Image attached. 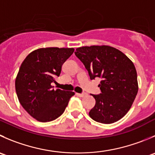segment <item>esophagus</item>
<instances>
[{"mask_svg":"<svg viewBox=\"0 0 155 155\" xmlns=\"http://www.w3.org/2000/svg\"><path fill=\"white\" fill-rule=\"evenodd\" d=\"M76 94H77L78 96H79V97H85V96L87 95V94H85V93H82V94H79V93H77Z\"/></svg>","mask_w":155,"mask_h":155,"instance_id":"34e87169","label":"esophagus"}]
</instances>
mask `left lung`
I'll list each match as a JSON object with an SVG mask.
<instances>
[{
    "label": "left lung",
    "mask_w": 155,
    "mask_h": 155,
    "mask_svg": "<svg viewBox=\"0 0 155 155\" xmlns=\"http://www.w3.org/2000/svg\"><path fill=\"white\" fill-rule=\"evenodd\" d=\"M88 70L90 79H102L98 86L101 93L91 94L95 105L90 117L109 124L127 114L139 90L137 72L131 60L122 51L108 45L84 46L75 52Z\"/></svg>",
    "instance_id": "1"
}]
</instances>
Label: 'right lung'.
I'll return each instance as SVG.
<instances>
[{
	"instance_id": "add662e5",
	"label": "right lung",
	"mask_w": 155,
	"mask_h": 155,
	"mask_svg": "<svg viewBox=\"0 0 155 155\" xmlns=\"http://www.w3.org/2000/svg\"><path fill=\"white\" fill-rule=\"evenodd\" d=\"M74 48H46L31 51L19 67L15 80L18 99L22 107L40 122L59 117L68 105L73 91L53 89L64 63Z\"/></svg>"
}]
</instances>
